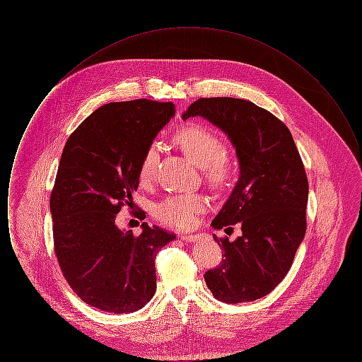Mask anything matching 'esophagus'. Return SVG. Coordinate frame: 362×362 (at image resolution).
Here are the masks:
<instances>
[{
  "instance_id": "34e87169",
  "label": "esophagus",
  "mask_w": 362,
  "mask_h": 362,
  "mask_svg": "<svg viewBox=\"0 0 362 362\" xmlns=\"http://www.w3.org/2000/svg\"><path fill=\"white\" fill-rule=\"evenodd\" d=\"M180 239L182 240L187 241V243H194V241L199 239V235H194V233H183L180 235Z\"/></svg>"
}]
</instances>
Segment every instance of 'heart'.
I'll list each match as a JSON object with an SVG mask.
<instances>
[{
	"mask_svg": "<svg viewBox=\"0 0 362 362\" xmlns=\"http://www.w3.org/2000/svg\"><path fill=\"white\" fill-rule=\"evenodd\" d=\"M173 142L198 167L204 168L207 179L211 183H223L230 176L232 164L223 153L221 139L202 124H187L179 129L173 136ZM157 161L158 155L155 148L146 149L138 171L141 183H148L153 179ZM206 206V199L202 195H173L157 205L156 216L165 225L187 228L195 223L197 216L202 213Z\"/></svg>",
	"mask_w": 362,
	"mask_h": 362,
	"instance_id": "heart-1",
	"label": "heart"
}]
</instances>
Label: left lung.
Returning <instances> with one entry per match:
<instances>
[{
    "label": "left lung",
    "instance_id": "obj_1",
    "mask_svg": "<svg viewBox=\"0 0 362 362\" xmlns=\"http://www.w3.org/2000/svg\"><path fill=\"white\" fill-rule=\"evenodd\" d=\"M220 127L236 149L240 176L211 221L214 229L241 225L236 240L213 239L224 259L205 273L213 296L228 304L264 297L288 274L307 229L308 179L285 123L257 104L201 98L182 115Z\"/></svg>",
    "mask_w": 362,
    "mask_h": 362
}]
</instances>
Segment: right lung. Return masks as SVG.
<instances>
[{"label":"right lung","instance_id":"obj_1","mask_svg":"<svg viewBox=\"0 0 362 362\" xmlns=\"http://www.w3.org/2000/svg\"><path fill=\"white\" fill-rule=\"evenodd\" d=\"M173 115L171 102L104 104L66 141L50 198L54 251L70 288L90 307L129 313L155 294L156 255L175 235L142 223L134 236L115 218L133 204L144 153Z\"/></svg>","mask_w":362,"mask_h":362}]
</instances>
